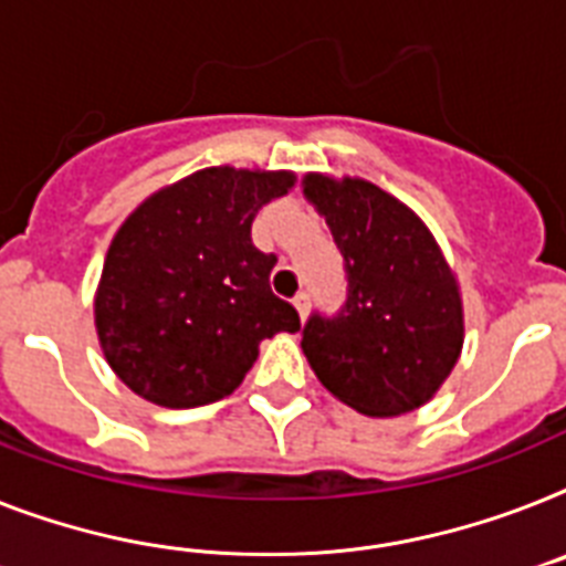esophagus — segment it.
<instances>
[{
	"label": "esophagus",
	"mask_w": 566,
	"mask_h": 566,
	"mask_svg": "<svg viewBox=\"0 0 566 566\" xmlns=\"http://www.w3.org/2000/svg\"><path fill=\"white\" fill-rule=\"evenodd\" d=\"M294 310H297L301 321H306V315H310V294L306 292L297 294V297H294Z\"/></svg>",
	"instance_id": "obj_1"
}]
</instances>
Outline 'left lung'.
Returning a JSON list of instances; mask_svg holds the SVG:
<instances>
[{
  "label": "left lung",
  "mask_w": 566,
  "mask_h": 566,
  "mask_svg": "<svg viewBox=\"0 0 566 566\" xmlns=\"http://www.w3.org/2000/svg\"><path fill=\"white\" fill-rule=\"evenodd\" d=\"M303 193L344 254L347 301L303 326L321 385L367 417H399L431 399L462 349L457 280L422 219L364 179L310 172Z\"/></svg>",
  "instance_id": "8db88e82"
}]
</instances>
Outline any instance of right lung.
<instances>
[{
	"label": "right lung",
	"instance_id": "add662e5",
	"mask_svg": "<svg viewBox=\"0 0 566 566\" xmlns=\"http://www.w3.org/2000/svg\"><path fill=\"white\" fill-rule=\"evenodd\" d=\"M292 185L286 170L208 167L126 217L106 254L95 326L133 394L176 410L226 399L260 340L301 329L297 310L269 286L277 256L251 242L256 210Z\"/></svg>",
	"mask_w": 566,
	"mask_h": 566
}]
</instances>
